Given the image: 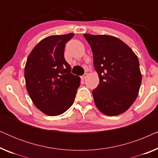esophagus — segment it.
Here are the masks:
<instances>
[{
	"instance_id": "esophagus-1",
	"label": "esophagus",
	"mask_w": 158,
	"mask_h": 158,
	"mask_svg": "<svg viewBox=\"0 0 158 158\" xmlns=\"http://www.w3.org/2000/svg\"><path fill=\"white\" fill-rule=\"evenodd\" d=\"M87 77H88V74H87V73H85V74H84L83 76H81V79L82 80H85Z\"/></svg>"
}]
</instances>
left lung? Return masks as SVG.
Here are the masks:
<instances>
[{
	"mask_svg": "<svg viewBox=\"0 0 158 158\" xmlns=\"http://www.w3.org/2000/svg\"><path fill=\"white\" fill-rule=\"evenodd\" d=\"M90 44L99 84L94 103L107 116H117L132 105L142 83L139 62L128 45L115 36L83 34Z\"/></svg>",
	"mask_w": 158,
	"mask_h": 158,
	"instance_id": "1",
	"label": "left lung"
}]
</instances>
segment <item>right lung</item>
<instances>
[{
    "label": "right lung",
    "instance_id": "right-lung-1",
    "mask_svg": "<svg viewBox=\"0 0 158 158\" xmlns=\"http://www.w3.org/2000/svg\"><path fill=\"white\" fill-rule=\"evenodd\" d=\"M73 36L70 33L47 36L27 58L24 69L27 92L36 107L48 116L65 112L74 102L81 83L64 57L66 43Z\"/></svg>",
    "mask_w": 158,
    "mask_h": 158
}]
</instances>
